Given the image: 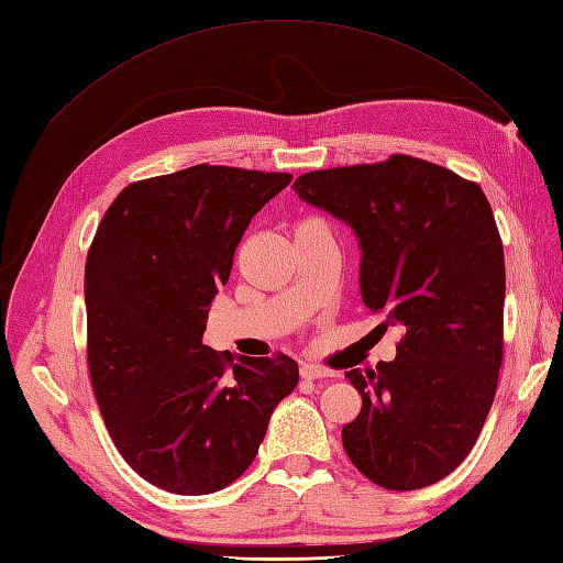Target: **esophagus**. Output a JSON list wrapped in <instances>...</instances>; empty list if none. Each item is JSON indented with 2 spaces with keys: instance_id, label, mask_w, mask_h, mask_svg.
Masks as SVG:
<instances>
[{
  "instance_id": "34e87169",
  "label": "esophagus",
  "mask_w": 563,
  "mask_h": 563,
  "mask_svg": "<svg viewBox=\"0 0 563 563\" xmlns=\"http://www.w3.org/2000/svg\"><path fill=\"white\" fill-rule=\"evenodd\" d=\"M300 377H303V379L327 382V379H332V377H334V373H329V369H324V367H320V365L303 363V365H300Z\"/></svg>"
}]
</instances>
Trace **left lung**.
<instances>
[{
	"label": "left lung",
	"instance_id": "left-lung-1",
	"mask_svg": "<svg viewBox=\"0 0 563 563\" xmlns=\"http://www.w3.org/2000/svg\"><path fill=\"white\" fill-rule=\"evenodd\" d=\"M298 198L349 224L361 298L401 327L391 363L351 369L358 418L351 463L385 489L440 483L471 454L495 401L504 353V249L483 188L440 164L391 155L310 172Z\"/></svg>",
	"mask_w": 563,
	"mask_h": 563
}]
</instances>
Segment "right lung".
Instances as JSON below:
<instances>
[{
  "label": "right lung",
  "mask_w": 563,
  "mask_h": 563,
  "mask_svg": "<svg viewBox=\"0 0 563 563\" xmlns=\"http://www.w3.org/2000/svg\"><path fill=\"white\" fill-rule=\"evenodd\" d=\"M291 174L196 164L123 188L86 260L88 367L119 454L174 495L234 483L298 385L289 355L202 346L219 286L251 219Z\"/></svg>",
  "instance_id": "obj_1"
}]
</instances>
